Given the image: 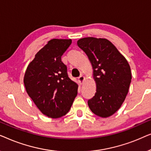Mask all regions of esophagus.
<instances>
[{
  "label": "esophagus",
  "instance_id": "esophagus-1",
  "mask_svg": "<svg viewBox=\"0 0 151 151\" xmlns=\"http://www.w3.org/2000/svg\"><path fill=\"white\" fill-rule=\"evenodd\" d=\"M85 80V77H84V76H80L79 78H78V81H79V82L80 84H82L83 83L84 80Z\"/></svg>",
  "mask_w": 151,
  "mask_h": 151
}]
</instances>
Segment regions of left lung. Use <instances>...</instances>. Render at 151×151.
I'll return each mask as SVG.
<instances>
[{
    "mask_svg": "<svg viewBox=\"0 0 151 151\" xmlns=\"http://www.w3.org/2000/svg\"><path fill=\"white\" fill-rule=\"evenodd\" d=\"M77 44L89 59L96 93L88 100L94 114L108 117L120 108L129 91L132 76L127 59L106 38H83Z\"/></svg>",
    "mask_w": 151,
    "mask_h": 151,
    "instance_id": "8db88e82",
    "label": "left lung"
}]
</instances>
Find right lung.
Instances as JSON below:
<instances>
[{
	"mask_svg": "<svg viewBox=\"0 0 151 151\" xmlns=\"http://www.w3.org/2000/svg\"><path fill=\"white\" fill-rule=\"evenodd\" d=\"M71 39H52L35 55L24 76L26 91L42 114L58 118L69 112L78 85L69 78L61 56Z\"/></svg>",
	"mask_w": 151,
	"mask_h": 151,
	"instance_id": "right-lung-1",
	"label": "right lung"
}]
</instances>
